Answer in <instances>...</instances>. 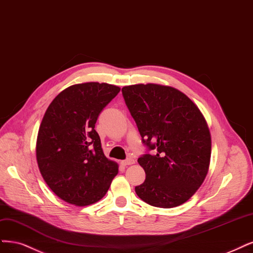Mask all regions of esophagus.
<instances>
[{
    "mask_svg": "<svg viewBox=\"0 0 253 253\" xmlns=\"http://www.w3.org/2000/svg\"><path fill=\"white\" fill-rule=\"evenodd\" d=\"M134 162H135V160L133 158H127L126 160L121 161V164L125 165V167H126V165H130V164H133Z\"/></svg>",
    "mask_w": 253,
    "mask_h": 253,
    "instance_id": "1",
    "label": "esophagus"
}]
</instances>
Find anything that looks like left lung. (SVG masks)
<instances>
[{"label":"left lung","mask_w":253,"mask_h":253,"mask_svg":"<svg viewBox=\"0 0 253 253\" xmlns=\"http://www.w3.org/2000/svg\"><path fill=\"white\" fill-rule=\"evenodd\" d=\"M121 91L147 149L138 158L145 180L135 187L137 196L160 208L185 203L210 168L211 139L201 112L171 86L140 84Z\"/></svg>","instance_id":"8db88e82"}]
</instances>
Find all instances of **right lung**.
Listing matches in <instances>:
<instances>
[{
	"label": "right lung",
	"mask_w": 253,
	"mask_h": 253,
	"mask_svg": "<svg viewBox=\"0 0 253 253\" xmlns=\"http://www.w3.org/2000/svg\"><path fill=\"white\" fill-rule=\"evenodd\" d=\"M119 91L104 83L74 84L60 92L43 115L37 140L39 169L51 190L68 203L99 201L118 173L117 163L102 152L95 124Z\"/></svg>",
	"instance_id": "right-lung-1"
}]
</instances>
